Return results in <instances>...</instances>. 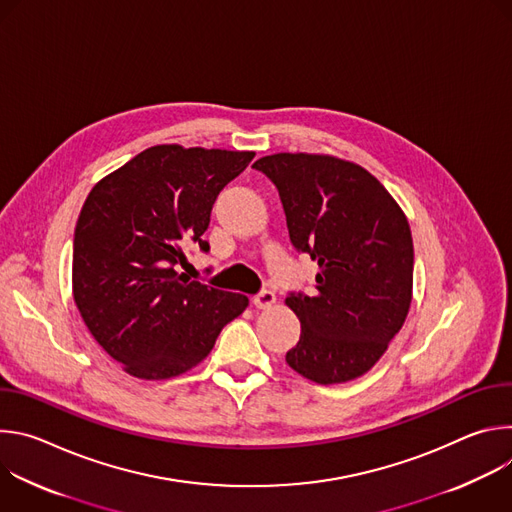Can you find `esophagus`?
<instances>
[{
  "label": "esophagus",
  "instance_id": "1",
  "mask_svg": "<svg viewBox=\"0 0 512 512\" xmlns=\"http://www.w3.org/2000/svg\"><path fill=\"white\" fill-rule=\"evenodd\" d=\"M275 304V294L271 289H263L253 298V306L259 310H269Z\"/></svg>",
  "mask_w": 512,
  "mask_h": 512
}]
</instances>
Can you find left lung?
Here are the masks:
<instances>
[{
	"label": "left lung",
	"instance_id": "obj_1",
	"mask_svg": "<svg viewBox=\"0 0 512 512\" xmlns=\"http://www.w3.org/2000/svg\"><path fill=\"white\" fill-rule=\"evenodd\" d=\"M277 188L291 245L318 261L314 291H289L302 324L285 360L302 377L346 383L375 367L401 330L413 287L409 223L367 170L330 156L275 154L253 164Z\"/></svg>",
	"mask_w": 512,
	"mask_h": 512
}]
</instances>
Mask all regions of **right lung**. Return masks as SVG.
I'll list each match as a JSON object with an SVG mask.
<instances>
[{
	"instance_id": "obj_1",
	"label": "right lung",
	"mask_w": 512,
	"mask_h": 512,
	"mask_svg": "<svg viewBox=\"0 0 512 512\" xmlns=\"http://www.w3.org/2000/svg\"><path fill=\"white\" fill-rule=\"evenodd\" d=\"M253 152L154 145L87 196L72 249V296L103 350L145 381L186 373L243 314L247 296L178 273L216 196Z\"/></svg>"
}]
</instances>
